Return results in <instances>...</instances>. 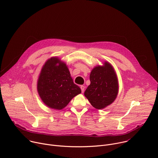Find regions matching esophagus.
Here are the masks:
<instances>
[{
	"label": "esophagus",
	"instance_id": "obj_1",
	"mask_svg": "<svg viewBox=\"0 0 158 158\" xmlns=\"http://www.w3.org/2000/svg\"><path fill=\"white\" fill-rule=\"evenodd\" d=\"M81 91H82V93H83L84 92V89H85V87L84 86V85H81Z\"/></svg>",
	"mask_w": 158,
	"mask_h": 158
}]
</instances>
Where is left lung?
I'll use <instances>...</instances> for the list:
<instances>
[{
  "instance_id": "obj_1",
  "label": "left lung",
  "mask_w": 158,
  "mask_h": 158,
  "mask_svg": "<svg viewBox=\"0 0 158 158\" xmlns=\"http://www.w3.org/2000/svg\"><path fill=\"white\" fill-rule=\"evenodd\" d=\"M91 84L84 96L98 109H104L114 101L118 94V80L116 72L107 62L102 66L95 67L90 74Z\"/></svg>"
}]
</instances>
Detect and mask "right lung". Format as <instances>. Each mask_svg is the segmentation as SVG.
Masks as SVG:
<instances>
[{
	"instance_id": "right-lung-1",
	"label": "right lung",
	"mask_w": 158,
	"mask_h": 158,
	"mask_svg": "<svg viewBox=\"0 0 158 158\" xmlns=\"http://www.w3.org/2000/svg\"><path fill=\"white\" fill-rule=\"evenodd\" d=\"M37 91L45 104L60 110L81 90L74 83L65 63L55 57L43 65L37 81Z\"/></svg>"
}]
</instances>
